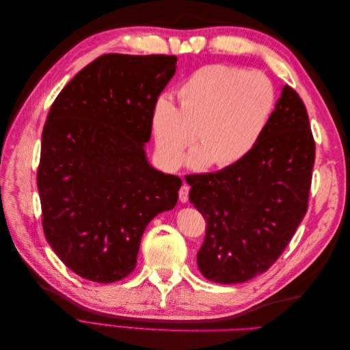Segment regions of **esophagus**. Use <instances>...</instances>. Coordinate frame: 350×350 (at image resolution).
<instances>
[{
  "label": "esophagus",
  "mask_w": 350,
  "mask_h": 350,
  "mask_svg": "<svg viewBox=\"0 0 350 350\" xmlns=\"http://www.w3.org/2000/svg\"><path fill=\"white\" fill-rule=\"evenodd\" d=\"M188 194H189V187L184 184L181 188H179V201H181V203H187Z\"/></svg>",
  "instance_id": "esophagus-1"
}]
</instances>
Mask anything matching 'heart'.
<instances>
[{"mask_svg": "<svg viewBox=\"0 0 350 350\" xmlns=\"http://www.w3.org/2000/svg\"><path fill=\"white\" fill-rule=\"evenodd\" d=\"M179 108L167 96L152 111L157 152L166 165L183 163L198 139L189 166L224 169L245 159L267 129L276 105L271 81L261 72L213 64L193 72L178 90Z\"/></svg>", "mask_w": 350, "mask_h": 350, "instance_id": "1", "label": "heart"}]
</instances>
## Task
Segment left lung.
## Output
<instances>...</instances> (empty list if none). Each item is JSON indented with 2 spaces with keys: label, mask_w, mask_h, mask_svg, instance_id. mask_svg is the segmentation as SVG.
<instances>
[{
  "label": "left lung",
  "mask_w": 350,
  "mask_h": 350,
  "mask_svg": "<svg viewBox=\"0 0 350 350\" xmlns=\"http://www.w3.org/2000/svg\"><path fill=\"white\" fill-rule=\"evenodd\" d=\"M314 159L308 113L286 84L267 129L245 159L187 179L189 203L207 224L197 252L206 279L234 284L269 270L308 208Z\"/></svg>",
  "instance_id": "left-lung-1"
}]
</instances>
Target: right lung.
Segmentation results:
<instances>
[{
  "mask_svg": "<svg viewBox=\"0 0 350 350\" xmlns=\"http://www.w3.org/2000/svg\"><path fill=\"white\" fill-rule=\"evenodd\" d=\"M174 55L105 54L72 77L42 131V226L80 278L121 280L134 270L143 232L172 210L183 181L147 161L152 111L174 77Z\"/></svg>",
  "mask_w": 350,
  "mask_h": 350,
  "instance_id": "obj_1",
  "label": "right lung"
}]
</instances>
